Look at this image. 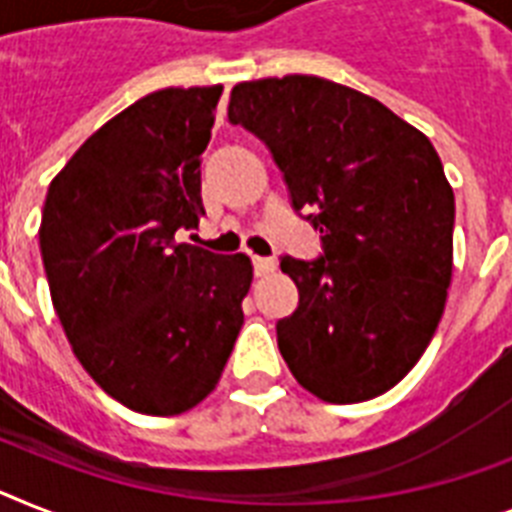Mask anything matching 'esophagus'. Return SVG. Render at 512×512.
I'll return each instance as SVG.
<instances>
[{
    "instance_id": "esophagus-1",
    "label": "esophagus",
    "mask_w": 512,
    "mask_h": 512,
    "mask_svg": "<svg viewBox=\"0 0 512 512\" xmlns=\"http://www.w3.org/2000/svg\"><path fill=\"white\" fill-rule=\"evenodd\" d=\"M277 269V261L266 259V256H253V272L256 277H266V274H272Z\"/></svg>"
}]
</instances>
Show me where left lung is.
Masks as SVG:
<instances>
[{"label":"left lung","mask_w":512,"mask_h":512,"mask_svg":"<svg viewBox=\"0 0 512 512\" xmlns=\"http://www.w3.org/2000/svg\"><path fill=\"white\" fill-rule=\"evenodd\" d=\"M227 117L272 151L322 256H282L298 308L277 345L327 403L392 390L424 356L453 277L455 196L432 141L382 101L316 75L238 83Z\"/></svg>","instance_id":"8db88e82"}]
</instances>
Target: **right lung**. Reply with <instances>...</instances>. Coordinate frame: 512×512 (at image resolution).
<instances>
[{
    "label": "right lung",
    "instance_id": "obj_1",
    "mask_svg": "<svg viewBox=\"0 0 512 512\" xmlns=\"http://www.w3.org/2000/svg\"><path fill=\"white\" fill-rule=\"evenodd\" d=\"M222 86L162 88L101 125L49 185L41 259L67 340L101 390L177 416L217 387L243 327L246 253L180 243L198 227L201 154Z\"/></svg>",
    "mask_w": 512,
    "mask_h": 512
}]
</instances>
